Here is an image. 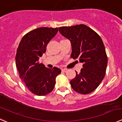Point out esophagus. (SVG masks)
<instances>
[{"mask_svg":"<svg viewBox=\"0 0 122 122\" xmlns=\"http://www.w3.org/2000/svg\"><path fill=\"white\" fill-rule=\"evenodd\" d=\"M61 71H62V72H66L68 71V69L64 68V69H61Z\"/></svg>","mask_w":122,"mask_h":122,"instance_id":"obj_1","label":"esophagus"}]
</instances>
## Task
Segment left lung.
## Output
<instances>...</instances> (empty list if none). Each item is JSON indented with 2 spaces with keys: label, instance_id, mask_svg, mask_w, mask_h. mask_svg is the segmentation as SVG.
<instances>
[{
  "label": "left lung",
  "instance_id": "left-lung-1",
  "mask_svg": "<svg viewBox=\"0 0 122 122\" xmlns=\"http://www.w3.org/2000/svg\"><path fill=\"white\" fill-rule=\"evenodd\" d=\"M60 33L69 40L71 57L83 63L80 73L71 81L76 92L87 94L94 91L104 79L107 66L104 45L99 35L84 24L59 28Z\"/></svg>",
  "mask_w": 122,
  "mask_h": 122
}]
</instances>
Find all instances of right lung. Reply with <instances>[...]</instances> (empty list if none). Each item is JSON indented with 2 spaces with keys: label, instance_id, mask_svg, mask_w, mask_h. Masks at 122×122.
<instances>
[{
  "label": "right lung",
  "instance_id": "right-lung-1",
  "mask_svg": "<svg viewBox=\"0 0 122 122\" xmlns=\"http://www.w3.org/2000/svg\"><path fill=\"white\" fill-rule=\"evenodd\" d=\"M58 32L57 28L41 27L31 31L22 38L16 51V66L22 81L29 90L39 96L50 93L55 87L59 68H47L38 62L50 41Z\"/></svg>",
  "mask_w": 122,
  "mask_h": 122
}]
</instances>
